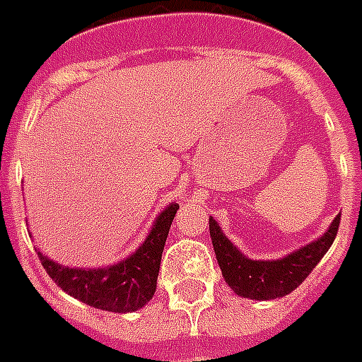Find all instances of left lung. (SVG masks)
I'll list each match as a JSON object with an SVG mask.
<instances>
[{"instance_id": "8db88e82", "label": "left lung", "mask_w": 362, "mask_h": 362, "mask_svg": "<svg viewBox=\"0 0 362 362\" xmlns=\"http://www.w3.org/2000/svg\"><path fill=\"white\" fill-rule=\"evenodd\" d=\"M340 226V214L332 220L319 239L292 250L277 260H252L226 237L214 218H209L212 247L226 283L237 296L250 300H275L291 294L313 272L334 243Z\"/></svg>"}]
</instances>
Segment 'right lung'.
<instances>
[{
	"mask_svg": "<svg viewBox=\"0 0 362 362\" xmlns=\"http://www.w3.org/2000/svg\"><path fill=\"white\" fill-rule=\"evenodd\" d=\"M178 203H169L157 214L150 233L125 260L102 267H70L51 260L37 248L41 266L57 285L90 308L114 313H132L153 298L161 255Z\"/></svg>",
	"mask_w": 362,
	"mask_h": 362,
	"instance_id": "add662e5",
	"label": "right lung"
}]
</instances>
